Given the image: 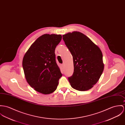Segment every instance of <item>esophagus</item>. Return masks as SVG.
<instances>
[{"mask_svg": "<svg viewBox=\"0 0 125 125\" xmlns=\"http://www.w3.org/2000/svg\"><path fill=\"white\" fill-rule=\"evenodd\" d=\"M61 66H62V67H64V64H61Z\"/></svg>", "mask_w": 125, "mask_h": 125, "instance_id": "1", "label": "esophagus"}]
</instances>
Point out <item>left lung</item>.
I'll return each instance as SVG.
<instances>
[{
  "label": "left lung",
  "instance_id": "1",
  "mask_svg": "<svg viewBox=\"0 0 125 125\" xmlns=\"http://www.w3.org/2000/svg\"><path fill=\"white\" fill-rule=\"evenodd\" d=\"M62 39L73 57V73L68 77L71 86L78 91L89 90L98 82L104 70L101 51L78 31L63 35Z\"/></svg>",
  "mask_w": 125,
  "mask_h": 125
}]
</instances>
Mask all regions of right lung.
<instances>
[{
    "label": "right lung",
    "instance_id": "obj_1",
    "mask_svg": "<svg viewBox=\"0 0 125 125\" xmlns=\"http://www.w3.org/2000/svg\"><path fill=\"white\" fill-rule=\"evenodd\" d=\"M62 38L61 35H42L31 46L23 59V69L27 82L36 91L43 94L55 91L62 75L55 54V48Z\"/></svg>",
    "mask_w": 125,
    "mask_h": 125
}]
</instances>
